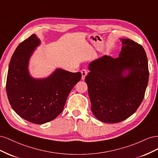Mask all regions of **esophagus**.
Returning a JSON list of instances; mask_svg holds the SVG:
<instances>
[{"label": "esophagus", "instance_id": "obj_1", "mask_svg": "<svg viewBox=\"0 0 158 158\" xmlns=\"http://www.w3.org/2000/svg\"><path fill=\"white\" fill-rule=\"evenodd\" d=\"M88 70H86L85 69H83L82 71H81V73H82V80H84L85 76H86V75L88 74Z\"/></svg>", "mask_w": 158, "mask_h": 158}]
</instances>
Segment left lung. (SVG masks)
<instances>
[{
    "label": "left lung",
    "instance_id": "obj_1",
    "mask_svg": "<svg viewBox=\"0 0 158 158\" xmlns=\"http://www.w3.org/2000/svg\"><path fill=\"white\" fill-rule=\"evenodd\" d=\"M121 40L118 57L105 55L92 61L85 78L94 115L106 123H119L135 113L149 78L143 47L130 39Z\"/></svg>",
    "mask_w": 158,
    "mask_h": 158
}]
</instances>
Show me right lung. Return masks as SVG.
I'll return each mask as SVG.
<instances>
[{"label": "right lung", "mask_w": 158, "mask_h": 158, "mask_svg": "<svg viewBox=\"0 0 158 158\" xmlns=\"http://www.w3.org/2000/svg\"><path fill=\"white\" fill-rule=\"evenodd\" d=\"M40 45L35 34L19 44L9 64L6 93L14 111L35 124L55 119L63 111L72 89L82 77L80 73L56 69L49 77L35 79L28 71L30 56Z\"/></svg>", "instance_id": "obj_1"}]
</instances>
